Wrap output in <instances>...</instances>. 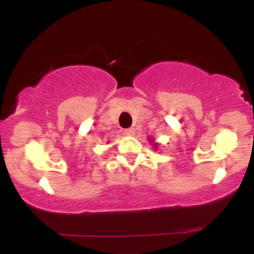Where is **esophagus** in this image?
Returning a JSON list of instances; mask_svg holds the SVG:
<instances>
[{
  "label": "esophagus",
  "instance_id": "obj_1",
  "mask_svg": "<svg viewBox=\"0 0 254 254\" xmlns=\"http://www.w3.org/2000/svg\"><path fill=\"white\" fill-rule=\"evenodd\" d=\"M125 135H133V132H135V129L133 127H129V129H127L124 131Z\"/></svg>",
  "mask_w": 254,
  "mask_h": 254
}]
</instances>
